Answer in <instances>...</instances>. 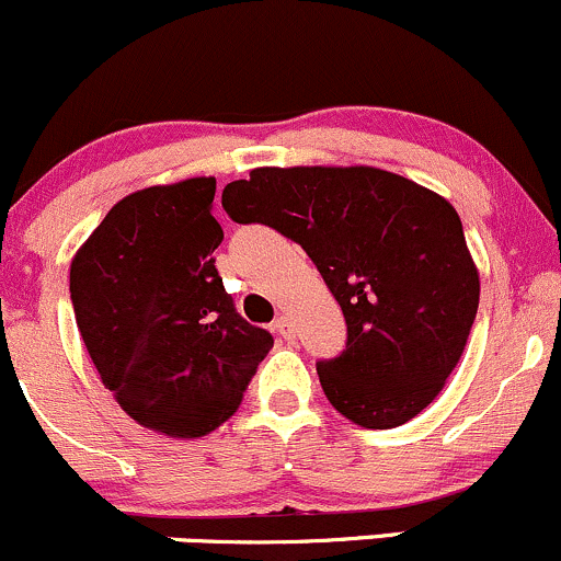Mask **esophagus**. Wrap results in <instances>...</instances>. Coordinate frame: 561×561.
<instances>
[{
  "instance_id": "esophagus-1",
  "label": "esophagus",
  "mask_w": 561,
  "mask_h": 561,
  "mask_svg": "<svg viewBox=\"0 0 561 561\" xmlns=\"http://www.w3.org/2000/svg\"><path fill=\"white\" fill-rule=\"evenodd\" d=\"M274 332L282 337V341L293 343V341H295V324H293V319H290V317H279V319H276V322H274Z\"/></svg>"
}]
</instances>
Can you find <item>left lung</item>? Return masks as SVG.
<instances>
[{
	"instance_id": "8db88e82",
	"label": "left lung",
	"mask_w": 561,
	"mask_h": 561,
	"mask_svg": "<svg viewBox=\"0 0 561 561\" xmlns=\"http://www.w3.org/2000/svg\"><path fill=\"white\" fill-rule=\"evenodd\" d=\"M224 210L298 242L343 309L346 351L317 365L343 417L393 428L439 397L479 309L477 263L445 196L367 164L255 168L224 188Z\"/></svg>"
}]
</instances>
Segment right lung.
Listing matches in <instances>:
<instances>
[{
    "mask_svg": "<svg viewBox=\"0 0 561 561\" xmlns=\"http://www.w3.org/2000/svg\"><path fill=\"white\" fill-rule=\"evenodd\" d=\"M213 199L215 178L135 191L71 261L77 328L103 386L133 421L175 439L229 421L274 346L215 268Z\"/></svg>",
    "mask_w": 561,
    "mask_h": 561,
    "instance_id": "add662e5",
    "label": "right lung"
}]
</instances>
